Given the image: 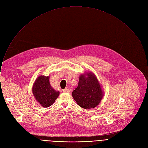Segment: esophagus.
I'll use <instances>...</instances> for the list:
<instances>
[{
  "label": "esophagus",
  "instance_id": "34e87169",
  "mask_svg": "<svg viewBox=\"0 0 148 148\" xmlns=\"http://www.w3.org/2000/svg\"><path fill=\"white\" fill-rule=\"evenodd\" d=\"M63 92H68V93H69V92H70V90L68 88H65L64 90H63Z\"/></svg>",
  "mask_w": 148,
  "mask_h": 148
}]
</instances>
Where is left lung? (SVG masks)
<instances>
[{
  "label": "left lung",
  "instance_id": "obj_1",
  "mask_svg": "<svg viewBox=\"0 0 148 148\" xmlns=\"http://www.w3.org/2000/svg\"><path fill=\"white\" fill-rule=\"evenodd\" d=\"M72 95L79 106L88 110L98 106L104 91L96 75L88 71L80 75L78 86Z\"/></svg>",
  "mask_w": 148,
  "mask_h": 148
}]
</instances>
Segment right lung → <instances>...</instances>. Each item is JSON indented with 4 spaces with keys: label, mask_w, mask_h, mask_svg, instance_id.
<instances>
[{
    "label": "right lung",
    "mask_w": 148,
    "mask_h": 148,
    "mask_svg": "<svg viewBox=\"0 0 148 148\" xmlns=\"http://www.w3.org/2000/svg\"><path fill=\"white\" fill-rule=\"evenodd\" d=\"M49 78V76H39L36 79L32 87L34 98L45 108L51 106L60 94L59 91H56L51 86Z\"/></svg>",
    "instance_id": "add662e5"
}]
</instances>
